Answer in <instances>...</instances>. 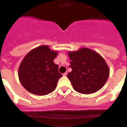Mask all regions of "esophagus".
I'll return each instance as SVG.
<instances>
[{"instance_id": "34e87169", "label": "esophagus", "mask_w": 127, "mask_h": 127, "mask_svg": "<svg viewBox=\"0 0 127 127\" xmlns=\"http://www.w3.org/2000/svg\"><path fill=\"white\" fill-rule=\"evenodd\" d=\"M67 73H68V72H65V73L63 74V76H66L67 75Z\"/></svg>"}]
</instances>
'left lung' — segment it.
I'll return each mask as SVG.
<instances>
[{"label": "left lung", "instance_id": "8db88e82", "mask_svg": "<svg viewBox=\"0 0 127 127\" xmlns=\"http://www.w3.org/2000/svg\"><path fill=\"white\" fill-rule=\"evenodd\" d=\"M72 71L67 74L74 89L78 93L90 94L96 92L105 85L109 68L99 53L88 48L68 51Z\"/></svg>", "mask_w": 127, "mask_h": 127}]
</instances>
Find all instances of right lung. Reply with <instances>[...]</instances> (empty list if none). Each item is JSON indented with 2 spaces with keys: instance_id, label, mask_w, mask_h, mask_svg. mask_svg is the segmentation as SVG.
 <instances>
[{
  "instance_id": "add662e5",
  "label": "right lung",
  "mask_w": 127,
  "mask_h": 127,
  "mask_svg": "<svg viewBox=\"0 0 127 127\" xmlns=\"http://www.w3.org/2000/svg\"><path fill=\"white\" fill-rule=\"evenodd\" d=\"M58 51L48 45L39 46L28 53L20 64L18 77L25 90L37 95H46L55 90L62 76L54 63Z\"/></svg>"
}]
</instances>
